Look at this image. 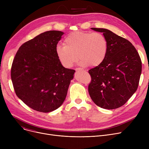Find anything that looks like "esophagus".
Listing matches in <instances>:
<instances>
[{
    "mask_svg": "<svg viewBox=\"0 0 149 149\" xmlns=\"http://www.w3.org/2000/svg\"><path fill=\"white\" fill-rule=\"evenodd\" d=\"M75 70H76V71H78V70H83V71H84V72H86V71H87L86 70H85V69H83V68H77V69H75Z\"/></svg>",
    "mask_w": 149,
    "mask_h": 149,
    "instance_id": "esophagus-1",
    "label": "esophagus"
}]
</instances>
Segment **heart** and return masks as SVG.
<instances>
[{"instance_id":"1","label":"heart","mask_w":149,"mask_h":149,"mask_svg":"<svg viewBox=\"0 0 149 149\" xmlns=\"http://www.w3.org/2000/svg\"><path fill=\"white\" fill-rule=\"evenodd\" d=\"M64 46L58 45L56 52L61 65L70 68L80 59L81 66H97L106 58L108 43L100 33L77 31L70 33L65 38Z\"/></svg>"}]
</instances>
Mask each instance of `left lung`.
<instances>
[{"label": "left lung", "mask_w": 149, "mask_h": 149, "mask_svg": "<svg viewBox=\"0 0 149 149\" xmlns=\"http://www.w3.org/2000/svg\"><path fill=\"white\" fill-rule=\"evenodd\" d=\"M103 33L108 43L104 61L89 70L91 82L88 91L92 101L106 109L118 108L136 92L142 70L139 54L133 45L104 28H92Z\"/></svg>", "instance_id": "obj_1"}]
</instances>
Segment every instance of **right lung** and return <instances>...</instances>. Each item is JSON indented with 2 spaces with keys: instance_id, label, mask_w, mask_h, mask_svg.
<instances>
[{
  "instance_id": "add662e5",
  "label": "right lung",
  "mask_w": 149,
  "mask_h": 149,
  "mask_svg": "<svg viewBox=\"0 0 149 149\" xmlns=\"http://www.w3.org/2000/svg\"><path fill=\"white\" fill-rule=\"evenodd\" d=\"M64 33L48 31L23 43L15 54L11 76L17 96L28 106L49 112L66 98L75 70L65 68L56 49Z\"/></svg>"
}]
</instances>
